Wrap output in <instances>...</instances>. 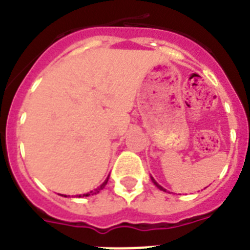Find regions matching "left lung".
<instances>
[{
  "label": "left lung",
  "mask_w": 250,
  "mask_h": 250,
  "mask_svg": "<svg viewBox=\"0 0 250 250\" xmlns=\"http://www.w3.org/2000/svg\"><path fill=\"white\" fill-rule=\"evenodd\" d=\"M151 181H153V182H154V185H155V186H157V188H159V190H163V191H166V188H162V186H160V185H159V184H158V182H157V181H155V180H154V178H153V177H151Z\"/></svg>",
  "instance_id": "1"
}]
</instances>
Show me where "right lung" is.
<instances>
[{"instance_id":"obj_1","label":"right lung","mask_w":250,"mask_h":250,"mask_svg":"<svg viewBox=\"0 0 250 250\" xmlns=\"http://www.w3.org/2000/svg\"><path fill=\"white\" fill-rule=\"evenodd\" d=\"M107 181H109V176H107L106 180H105V181L103 182V184H101L97 188H95V190H92V191H90V192H86V194H79V195H77V196H78V198H83V196H92V195H95V194H99V192H100L101 190L105 188V185L107 184ZM62 196H66V195H62Z\"/></svg>"}]
</instances>
